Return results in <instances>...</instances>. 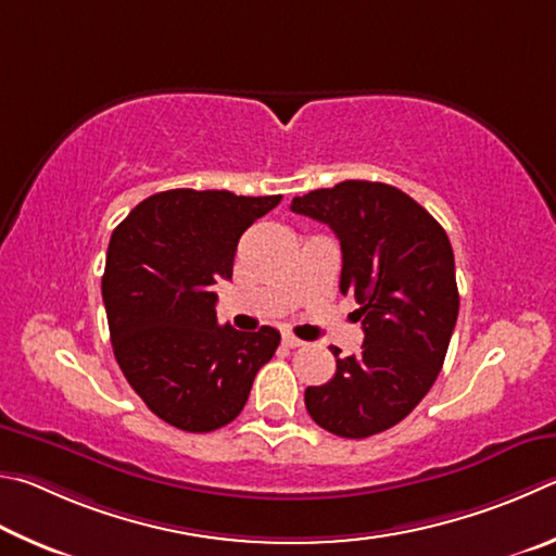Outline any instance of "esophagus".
Segmentation results:
<instances>
[{"label": "esophagus", "mask_w": 556, "mask_h": 556, "mask_svg": "<svg viewBox=\"0 0 556 556\" xmlns=\"http://www.w3.org/2000/svg\"><path fill=\"white\" fill-rule=\"evenodd\" d=\"M283 344L288 349H298V346H303L305 342H303V339H298L295 334H283Z\"/></svg>", "instance_id": "1"}]
</instances>
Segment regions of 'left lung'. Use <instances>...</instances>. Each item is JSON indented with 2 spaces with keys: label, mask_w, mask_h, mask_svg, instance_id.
I'll return each instance as SVG.
<instances>
[{
  "label": "left lung",
  "mask_w": 556,
  "mask_h": 556,
  "mask_svg": "<svg viewBox=\"0 0 556 556\" xmlns=\"http://www.w3.org/2000/svg\"><path fill=\"white\" fill-rule=\"evenodd\" d=\"M290 210L327 224L342 243L339 290L354 295L364 344L339 358L305 407L323 430L364 440L415 410L440 376L459 315L450 237L410 194L386 182L344 180L293 198Z\"/></svg>",
  "instance_id": "8db88e82"
}]
</instances>
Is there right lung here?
Wrapping results in <instances>:
<instances>
[{
	"instance_id": "1",
	"label": "right lung",
	"mask_w": 556,
	"mask_h": 556,
	"mask_svg": "<svg viewBox=\"0 0 556 556\" xmlns=\"http://www.w3.org/2000/svg\"><path fill=\"white\" fill-rule=\"evenodd\" d=\"M280 194L165 190L136 204L112 231L102 300L116 364L136 395L182 432H214L249 401L280 332L217 323V280H231L241 233Z\"/></svg>"
}]
</instances>
